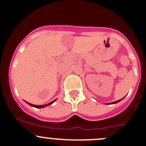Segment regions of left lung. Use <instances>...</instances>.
<instances>
[{"label": "left lung", "instance_id": "8db88e82", "mask_svg": "<svg viewBox=\"0 0 146 146\" xmlns=\"http://www.w3.org/2000/svg\"><path fill=\"white\" fill-rule=\"evenodd\" d=\"M123 98H122V99H121V100H117V101H115V102H111V103H108V104H115V103H117V102H120L121 100H123Z\"/></svg>", "mask_w": 146, "mask_h": 146}]
</instances>
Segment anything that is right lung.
I'll return each mask as SVG.
<instances>
[{
	"label": "right lung",
	"instance_id": "right-lung-1",
	"mask_svg": "<svg viewBox=\"0 0 146 146\" xmlns=\"http://www.w3.org/2000/svg\"><path fill=\"white\" fill-rule=\"evenodd\" d=\"M54 101H55V100L51 102L48 103V104H44V105H35V104H30V103L27 102H27L28 104H29L30 106H32V107H36V108H43V107H46V106H48V105H50V104H51L53 102H54Z\"/></svg>",
	"mask_w": 146,
	"mask_h": 146
}]
</instances>
